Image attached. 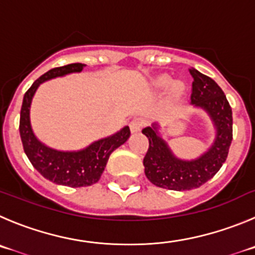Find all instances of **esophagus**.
Masks as SVG:
<instances>
[{
	"instance_id": "1",
	"label": "esophagus",
	"mask_w": 255,
	"mask_h": 255,
	"mask_svg": "<svg viewBox=\"0 0 255 255\" xmlns=\"http://www.w3.org/2000/svg\"><path fill=\"white\" fill-rule=\"evenodd\" d=\"M142 127H143V121L139 120V118H135V120L130 121L129 129H130V132H132V133L139 132Z\"/></svg>"
}]
</instances>
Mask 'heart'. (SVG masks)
I'll list each match as a JSON object with an SVG mask.
<instances>
[{"mask_svg": "<svg viewBox=\"0 0 255 255\" xmlns=\"http://www.w3.org/2000/svg\"><path fill=\"white\" fill-rule=\"evenodd\" d=\"M171 84H173L171 86V97H172V98H178L185 89L184 84H182L181 82L172 83V79H171L168 75H161V77L156 78V79L152 82V87L156 90H163L166 89V88L170 87Z\"/></svg>", "mask_w": 255, "mask_h": 255, "instance_id": "obj_1", "label": "heart"}]
</instances>
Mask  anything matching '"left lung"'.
I'll return each mask as SVG.
<instances>
[{"instance_id": "obj_1", "label": "left lung", "mask_w": 255, "mask_h": 255, "mask_svg": "<svg viewBox=\"0 0 255 255\" xmlns=\"http://www.w3.org/2000/svg\"><path fill=\"white\" fill-rule=\"evenodd\" d=\"M190 74L194 78L191 106L205 112L215 128L211 146L196 158L184 160L173 153L161 135L158 123L142 129L149 141L143 158L147 178L156 186L175 191L197 189L213 178L227 160L233 139V113L224 92L196 69H190Z\"/></svg>"}]
</instances>
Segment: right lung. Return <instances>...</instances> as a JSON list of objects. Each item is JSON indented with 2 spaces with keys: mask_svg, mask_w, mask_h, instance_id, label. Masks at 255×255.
Segmentation results:
<instances>
[{
  "mask_svg": "<svg viewBox=\"0 0 255 255\" xmlns=\"http://www.w3.org/2000/svg\"><path fill=\"white\" fill-rule=\"evenodd\" d=\"M85 64L74 63L55 68L39 78L25 93L20 114V135L23 151L35 168L46 180L70 187L90 186L99 181L112 152L129 138L128 126L113 134L97 139L89 146L77 151H61L52 148L35 135L30 121V108L35 93L42 83L69 74L80 73Z\"/></svg>",
  "mask_w": 255,
  "mask_h": 255,
  "instance_id": "add662e5",
  "label": "right lung"
}]
</instances>
